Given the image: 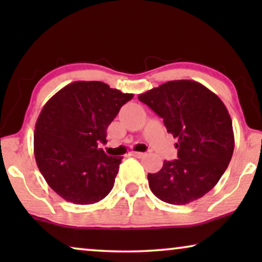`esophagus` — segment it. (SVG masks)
<instances>
[{"label": "esophagus", "mask_w": 262, "mask_h": 262, "mask_svg": "<svg viewBox=\"0 0 262 262\" xmlns=\"http://www.w3.org/2000/svg\"><path fill=\"white\" fill-rule=\"evenodd\" d=\"M131 155H132V156H135V157H138V159H139V157H143V156H144L145 154H144V152H138V151H132V152H131Z\"/></svg>", "instance_id": "34e87169"}]
</instances>
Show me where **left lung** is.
I'll return each mask as SVG.
<instances>
[{"label":"left lung","mask_w":262,"mask_h":262,"mask_svg":"<svg viewBox=\"0 0 262 262\" xmlns=\"http://www.w3.org/2000/svg\"><path fill=\"white\" fill-rule=\"evenodd\" d=\"M138 99L178 138V160L164 161L160 171L148 174L151 192L173 205L202 198L220 181L234 152L232 121L223 101L191 80L169 81Z\"/></svg>","instance_id":"8db88e82"}]
</instances>
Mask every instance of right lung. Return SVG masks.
Wrapping results in <instances>:
<instances>
[{
  "mask_svg": "<svg viewBox=\"0 0 262 262\" xmlns=\"http://www.w3.org/2000/svg\"><path fill=\"white\" fill-rule=\"evenodd\" d=\"M134 98L99 81H76L57 92L39 114L34 157L48 185L67 202L88 205L112 191L123 157L107 156V127Z\"/></svg>",
  "mask_w": 262,
  "mask_h": 262,
  "instance_id": "add662e5",
  "label": "right lung"
}]
</instances>
